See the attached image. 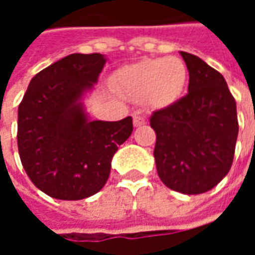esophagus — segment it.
<instances>
[{
	"label": "esophagus",
	"mask_w": 255,
	"mask_h": 255,
	"mask_svg": "<svg viewBox=\"0 0 255 255\" xmlns=\"http://www.w3.org/2000/svg\"><path fill=\"white\" fill-rule=\"evenodd\" d=\"M146 124V119L143 116H139V115H135L133 116V126L135 127H139V126H143Z\"/></svg>",
	"instance_id": "1"
}]
</instances>
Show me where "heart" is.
I'll list each match as a JSON object with an SVG mask.
<instances>
[{
	"label": "heart",
	"mask_w": 255,
	"mask_h": 255,
	"mask_svg": "<svg viewBox=\"0 0 255 255\" xmlns=\"http://www.w3.org/2000/svg\"><path fill=\"white\" fill-rule=\"evenodd\" d=\"M187 67L179 57L143 60L126 68L117 78L119 87L133 100L166 108L182 97L187 83Z\"/></svg>",
	"instance_id": "b5f03b06"
}]
</instances>
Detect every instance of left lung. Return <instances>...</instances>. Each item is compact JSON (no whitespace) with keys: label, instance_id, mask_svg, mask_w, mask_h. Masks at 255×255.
<instances>
[{"label":"left lung","instance_id":"left-lung-1","mask_svg":"<svg viewBox=\"0 0 255 255\" xmlns=\"http://www.w3.org/2000/svg\"><path fill=\"white\" fill-rule=\"evenodd\" d=\"M180 54L190 75L188 93L155 111L150 126L161 182L195 195L212 190L230 172L239 124L235 98L223 75L194 54Z\"/></svg>","mask_w":255,"mask_h":255}]
</instances>
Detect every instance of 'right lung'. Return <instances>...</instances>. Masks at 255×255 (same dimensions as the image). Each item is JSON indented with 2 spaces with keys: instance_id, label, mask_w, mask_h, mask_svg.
Instances as JSON below:
<instances>
[{
  "instance_id": "1",
  "label": "right lung",
  "mask_w": 255,
  "mask_h": 255,
  "mask_svg": "<svg viewBox=\"0 0 255 255\" xmlns=\"http://www.w3.org/2000/svg\"><path fill=\"white\" fill-rule=\"evenodd\" d=\"M106 58L69 54L31 79L17 112L23 168L49 197L78 201L105 186L113 155L132 133V119L89 120L80 102L97 83Z\"/></svg>"
}]
</instances>
